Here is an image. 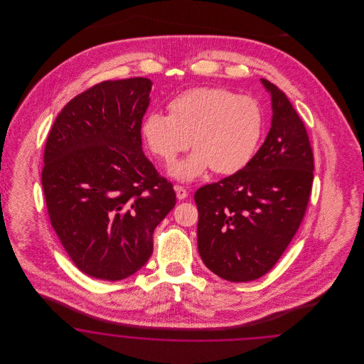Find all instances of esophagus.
Masks as SVG:
<instances>
[{
  "instance_id": "1",
  "label": "esophagus",
  "mask_w": 364,
  "mask_h": 364,
  "mask_svg": "<svg viewBox=\"0 0 364 364\" xmlns=\"http://www.w3.org/2000/svg\"><path fill=\"white\" fill-rule=\"evenodd\" d=\"M174 191H176L177 199H180V200H183V199H186V198L188 196V192H187V190H186L184 187H181V186H176Z\"/></svg>"
}]
</instances>
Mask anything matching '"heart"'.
<instances>
[{
  "mask_svg": "<svg viewBox=\"0 0 364 364\" xmlns=\"http://www.w3.org/2000/svg\"><path fill=\"white\" fill-rule=\"evenodd\" d=\"M169 116L149 114L141 135L150 151L165 164L190 146L195 151L174 165L172 174L190 181L208 168L218 174H233L255 156L263 134L259 102L248 95H236L223 87H196L173 98Z\"/></svg>",
  "mask_w": 364,
  "mask_h": 364,
  "instance_id": "heart-1",
  "label": "heart"
}]
</instances>
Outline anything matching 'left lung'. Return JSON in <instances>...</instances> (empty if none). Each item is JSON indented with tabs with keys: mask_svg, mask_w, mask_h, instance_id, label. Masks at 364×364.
Segmentation results:
<instances>
[{
	"mask_svg": "<svg viewBox=\"0 0 364 364\" xmlns=\"http://www.w3.org/2000/svg\"><path fill=\"white\" fill-rule=\"evenodd\" d=\"M272 95V128L245 168L195 192L198 250L208 269L232 282L264 276L292 242L306 214L314 154L306 127L288 97Z\"/></svg>",
	"mask_w": 364,
	"mask_h": 364,
	"instance_id": "1",
	"label": "left lung"
}]
</instances>
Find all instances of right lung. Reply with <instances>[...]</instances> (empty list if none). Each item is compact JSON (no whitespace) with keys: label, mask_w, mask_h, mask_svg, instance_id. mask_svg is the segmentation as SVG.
I'll list each match as a JSON object with an SVG mask.
<instances>
[{"label":"right lung","mask_w":364,"mask_h":364,"mask_svg":"<svg viewBox=\"0 0 364 364\" xmlns=\"http://www.w3.org/2000/svg\"><path fill=\"white\" fill-rule=\"evenodd\" d=\"M153 82L106 80L64 106L43 153L50 224L76 267L119 281L153 254L156 226L176 205L172 183L141 151Z\"/></svg>","instance_id":"right-lung-1"}]
</instances>
